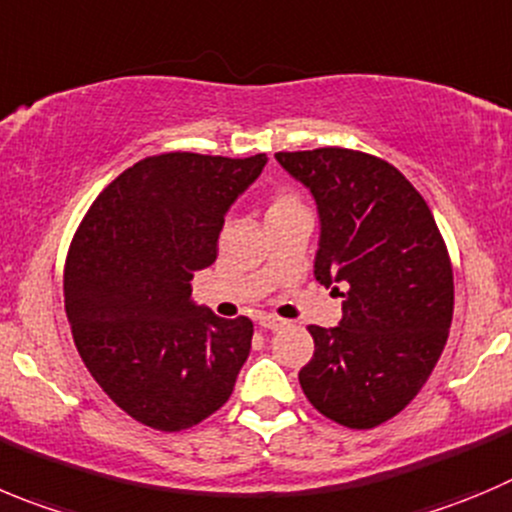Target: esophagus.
Wrapping results in <instances>:
<instances>
[{
    "instance_id": "34e87169",
    "label": "esophagus",
    "mask_w": 512,
    "mask_h": 512,
    "mask_svg": "<svg viewBox=\"0 0 512 512\" xmlns=\"http://www.w3.org/2000/svg\"><path fill=\"white\" fill-rule=\"evenodd\" d=\"M285 321L283 318H278V315H260V328H265V331H278V328H283Z\"/></svg>"
}]
</instances>
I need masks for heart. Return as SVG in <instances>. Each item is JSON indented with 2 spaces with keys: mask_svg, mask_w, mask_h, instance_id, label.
I'll return each mask as SVG.
<instances>
[{
  "mask_svg": "<svg viewBox=\"0 0 512 512\" xmlns=\"http://www.w3.org/2000/svg\"><path fill=\"white\" fill-rule=\"evenodd\" d=\"M295 207H300V199L295 197L293 191L280 189V191H275V194H272V197H270V204H267V217H270V214L288 212V209H295Z\"/></svg>",
  "mask_w": 512,
  "mask_h": 512,
  "instance_id": "heart-1",
  "label": "heart"
}]
</instances>
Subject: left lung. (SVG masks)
Returning a JSON list of instances; mask_svg holds the SVG:
<instances>
[{"mask_svg": "<svg viewBox=\"0 0 512 512\" xmlns=\"http://www.w3.org/2000/svg\"><path fill=\"white\" fill-rule=\"evenodd\" d=\"M321 214L315 280L343 298L341 326H308L303 394L348 429L389 422L422 391L450 336L452 262L412 181L351 148L275 154Z\"/></svg>", "mask_w": 512, "mask_h": 512, "instance_id": "8db88e82", "label": "left lung"}]
</instances>
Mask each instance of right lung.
<instances>
[{
    "label": "right lung",
    "instance_id": "add662e5",
    "mask_svg": "<svg viewBox=\"0 0 512 512\" xmlns=\"http://www.w3.org/2000/svg\"><path fill=\"white\" fill-rule=\"evenodd\" d=\"M265 164V154L148 156L100 191L70 242L75 348L108 399L146 427L204 422L250 356V318L224 321L194 303L191 278L217 260L224 214Z\"/></svg>",
    "mask_w": 512,
    "mask_h": 512
}]
</instances>
